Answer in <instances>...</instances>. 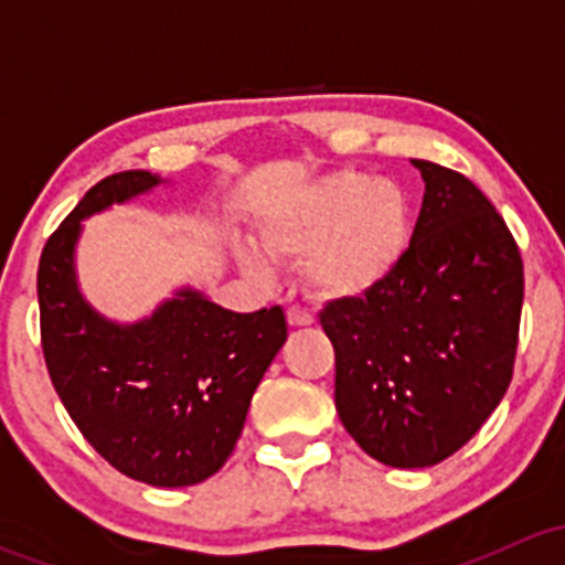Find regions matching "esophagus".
Instances as JSON below:
<instances>
[{
	"instance_id": "34e87169",
	"label": "esophagus",
	"mask_w": 565,
	"mask_h": 565,
	"mask_svg": "<svg viewBox=\"0 0 565 565\" xmlns=\"http://www.w3.org/2000/svg\"><path fill=\"white\" fill-rule=\"evenodd\" d=\"M287 322L292 324V328H309V324L315 322V317H311L309 311H303V309H289L287 311Z\"/></svg>"
}]
</instances>
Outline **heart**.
Wrapping results in <instances>:
<instances>
[{"label":"heart","instance_id":"1","mask_svg":"<svg viewBox=\"0 0 565 565\" xmlns=\"http://www.w3.org/2000/svg\"><path fill=\"white\" fill-rule=\"evenodd\" d=\"M413 230L407 188L358 169L306 182L267 207L256 224L262 249L281 265L303 262L306 287L322 300H358L377 292L407 259ZM264 255L254 246L237 248L243 270L270 281L276 267Z\"/></svg>","mask_w":565,"mask_h":565}]
</instances>
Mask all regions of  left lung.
Wrapping results in <instances>:
<instances>
[{"mask_svg": "<svg viewBox=\"0 0 565 565\" xmlns=\"http://www.w3.org/2000/svg\"><path fill=\"white\" fill-rule=\"evenodd\" d=\"M413 246L396 276L319 322L335 350V409L352 440L391 467L457 454L505 396L520 335L522 256L487 196L431 161Z\"/></svg>", "mask_w": 565, "mask_h": 565, "instance_id": "8db88e82", "label": "left lung"}]
</instances>
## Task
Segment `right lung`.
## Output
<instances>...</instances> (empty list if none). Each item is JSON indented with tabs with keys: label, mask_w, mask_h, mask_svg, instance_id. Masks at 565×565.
<instances>
[{
	"label": "right lung",
	"mask_w": 565,
	"mask_h": 565,
	"mask_svg": "<svg viewBox=\"0 0 565 565\" xmlns=\"http://www.w3.org/2000/svg\"><path fill=\"white\" fill-rule=\"evenodd\" d=\"M161 182L134 169L89 188L45 243L38 300L45 366L78 431L128 478L174 489L210 478L235 451L287 317L281 306L237 315L193 287L136 322L89 306L76 278L82 221Z\"/></svg>",
	"instance_id": "1"
}]
</instances>
